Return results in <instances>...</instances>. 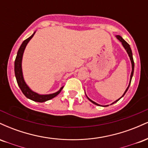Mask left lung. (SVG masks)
I'll return each mask as SVG.
<instances>
[{
  "instance_id": "1",
  "label": "left lung",
  "mask_w": 148,
  "mask_h": 148,
  "mask_svg": "<svg viewBox=\"0 0 148 148\" xmlns=\"http://www.w3.org/2000/svg\"><path fill=\"white\" fill-rule=\"evenodd\" d=\"M115 37H116V38L118 39V40H119V41H120V42H121L122 45H123V47H124V48H125V50H126V51H127V54H128V55H129V57H130V60H131V63H132V73H131V76H130V84H129L128 87L127 88L126 90L125 91V92H124V94L123 95V96H122L121 97H120V98H119L118 99L115 100V101H114V102L112 103L111 104H113V103H116L117 101H119V100H120V99H121L122 97H123L124 95H125V93L127 92V91L128 90L129 87H130V84H131V81H132V76H133V74H134V59H133V56H132V49H131V48H130V45H129V44L127 43V42L126 41H125V40H124V39L123 38V37H122L121 36H120V35H116V36H115ZM86 97H87L88 99H89L90 101L92 103H94V104L97 105V106H101V105L99 104V103H97L95 102L94 101H92V100H91L90 99L89 97H88L87 95H86ZM108 106V105H106V106H101L105 107V106Z\"/></svg>"
}]
</instances>
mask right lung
<instances>
[{"instance_id":"add662e5","label":"right lung","mask_w":148,"mask_h":148,"mask_svg":"<svg viewBox=\"0 0 148 148\" xmlns=\"http://www.w3.org/2000/svg\"><path fill=\"white\" fill-rule=\"evenodd\" d=\"M35 32L36 31L34 32L31 36L29 37L28 39H26V40L22 42L21 45L20 46L19 49H18L17 54H16V59H15L14 61V74L16 81H17L18 86H19L20 89H21L23 94L27 98L33 100L34 101H37V102H45V101H48V100L51 99L55 97H56L60 92L64 86H62L59 90H58L54 93H52V94L40 95L35 92L33 90H32L29 88V86L25 83L24 78H23V72H22V58H23V52H24L25 47H26V46L30 40L32 39V37L34 36Z\"/></svg>"}]
</instances>
